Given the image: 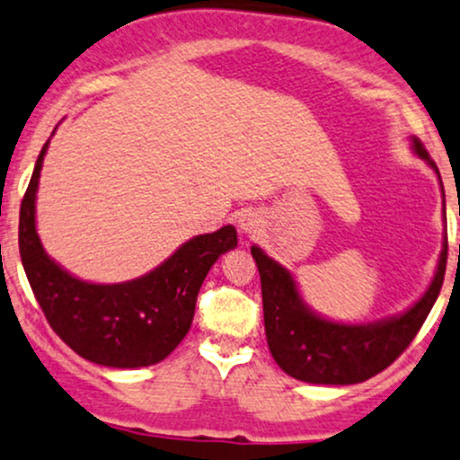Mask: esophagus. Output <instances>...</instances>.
<instances>
[{
  "mask_svg": "<svg viewBox=\"0 0 460 460\" xmlns=\"http://www.w3.org/2000/svg\"><path fill=\"white\" fill-rule=\"evenodd\" d=\"M261 226H264V220H261V216L253 209L242 211L238 216V229L242 235H246V238H255L261 231Z\"/></svg>",
  "mask_w": 460,
  "mask_h": 460,
  "instance_id": "34e87169",
  "label": "esophagus"
}]
</instances>
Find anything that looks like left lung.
Wrapping results in <instances>:
<instances>
[{
	"label": "left lung",
	"instance_id": "1",
	"mask_svg": "<svg viewBox=\"0 0 460 460\" xmlns=\"http://www.w3.org/2000/svg\"><path fill=\"white\" fill-rule=\"evenodd\" d=\"M412 148L438 174L437 164L417 137H412ZM251 255L260 270L266 341L277 365L288 376L310 385H358L393 365L421 330L443 286L447 238L426 295L395 319L369 325L321 319L301 301L295 279L284 266L257 246H251Z\"/></svg>",
	"mask_w": 460,
	"mask_h": 460
}]
</instances>
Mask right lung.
Listing matches in <instances>:
<instances>
[{
    "instance_id": "1",
    "label": "right lung",
    "mask_w": 460,
    "mask_h": 460,
    "mask_svg": "<svg viewBox=\"0 0 460 460\" xmlns=\"http://www.w3.org/2000/svg\"><path fill=\"white\" fill-rule=\"evenodd\" d=\"M45 141L19 211V253L49 327L84 360L137 369L164 360L183 341L196 296L216 260L238 246L231 225L196 235L153 272L124 284H87L45 255L34 226Z\"/></svg>"
}]
</instances>
